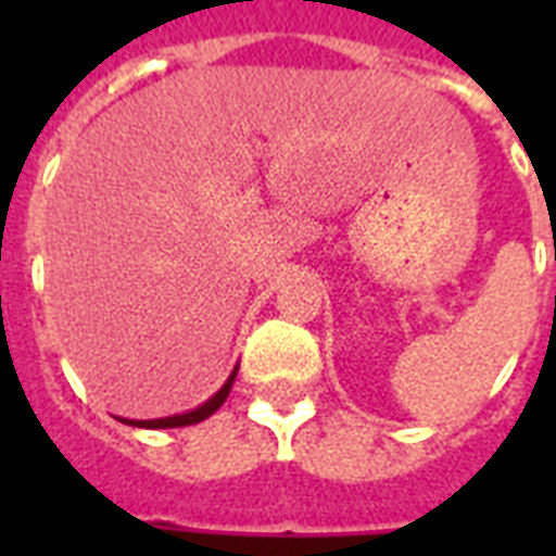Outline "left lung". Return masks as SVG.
Segmentation results:
<instances>
[{
    "label": "left lung",
    "mask_w": 556,
    "mask_h": 556,
    "mask_svg": "<svg viewBox=\"0 0 556 556\" xmlns=\"http://www.w3.org/2000/svg\"><path fill=\"white\" fill-rule=\"evenodd\" d=\"M554 260H556V248H554Z\"/></svg>",
    "instance_id": "obj_1"
}]
</instances>
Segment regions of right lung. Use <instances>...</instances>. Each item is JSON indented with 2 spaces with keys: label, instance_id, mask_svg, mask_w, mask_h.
I'll return each mask as SVG.
<instances>
[{
  "label": "right lung",
  "instance_id": "obj_1",
  "mask_svg": "<svg viewBox=\"0 0 556 556\" xmlns=\"http://www.w3.org/2000/svg\"><path fill=\"white\" fill-rule=\"evenodd\" d=\"M236 371H239V366L230 371V378L225 380V387L218 389L216 395L207 397L204 404L195 406V409H190V413L167 415V418H152V421H126V424H129V427H147V430H173V427H190V424L204 421V418H210V415L216 413L218 406L227 401V395H230V387H233V380H236Z\"/></svg>",
  "mask_w": 556,
  "mask_h": 556
}]
</instances>
